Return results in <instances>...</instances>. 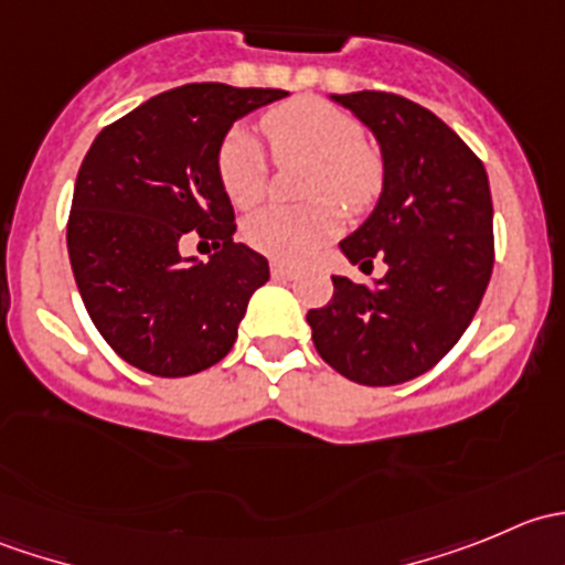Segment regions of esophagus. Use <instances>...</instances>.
I'll return each instance as SVG.
<instances>
[{"instance_id":"1","label":"esophagus","mask_w":565,"mask_h":565,"mask_svg":"<svg viewBox=\"0 0 565 565\" xmlns=\"http://www.w3.org/2000/svg\"><path fill=\"white\" fill-rule=\"evenodd\" d=\"M270 273H273V278H292L295 276L292 267L281 259H270Z\"/></svg>"}]
</instances>
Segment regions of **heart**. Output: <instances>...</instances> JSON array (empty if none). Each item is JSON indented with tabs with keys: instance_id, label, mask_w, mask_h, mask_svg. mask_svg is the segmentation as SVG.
I'll return each mask as SVG.
<instances>
[{
	"instance_id": "1",
	"label": "heart",
	"mask_w": 565,
	"mask_h": 565,
	"mask_svg": "<svg viewBox=\"0 0 565 565\" xmlns=\"http://www.w3.org/2000/svg\"><path fill=\"white\" fill-rule=\"evenodd\" d=\"M276 163H309L303 196L317 202L303 207H265L243 224V241L273 259H303L339 230V210L358 215L383 193L385 167L366 145L363 125L344 108L319 98H298L270 108L262 117ZM221 188L235 207L248 210L265 199L270 161L248 128L224 136L215 152Z\"/></svg>"
}]
</instances>
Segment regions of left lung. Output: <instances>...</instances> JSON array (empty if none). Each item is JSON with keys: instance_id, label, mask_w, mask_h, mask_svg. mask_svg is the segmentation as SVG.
Wrapping results in <instances>:
<instances>
[{"instance_id": "8db88e82", "label": "left lung", "mask_w": 565, "mask_h": 565, "mask_svg": "<svg viewBox=\"0 0 565 565\" xmlns=\"http://www.w3.org/2000/svg\"><path fill=\"white\" fill-rule=\"evenodd\" d=\"M377 136L385 188L341 254L385 278L333 276L306 319L328 366L358 385L407 383L448 355L476 317L494 265L492 193L481 158L429 108L393 93L333 95Z\"/></svg>"}]
</instances>
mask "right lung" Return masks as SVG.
Listing matches in <instances>:
<instances>
[{"label":"right lung","instance_id":"1","mask_svg":"<svg viewBox=\"0 0 565 565\" xmlns=\"http://www.w3.org/2000/svg\"><path fill=\"white\" fill-rule=\"evenodd\" d=\"M284 95L185 84L95 136L73 188L67 254L89 319L130 366L188 377L235 344L248 298L270 267L232 241L235 210L215 152L237 117ZM185 236L216 248L210 263L181 259Z\"/></svg>","mask_w":565,"mask_h":565}]
</instances>
